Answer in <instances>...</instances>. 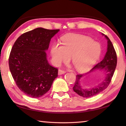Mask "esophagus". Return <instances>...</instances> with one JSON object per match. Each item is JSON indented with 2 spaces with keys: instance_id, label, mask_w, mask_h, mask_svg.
<instances>
[{
  "instance_id": "1",
  "label": "esophagus",
  "mask_w": 126,
  "mask_h": 126,
  "mask_svg": "<svg viewBox=\"0 0 126 126\" xmlns=\"http://www.w3.org/2000/svg\"><path fill=\"white\" fill-rule=\"evenodd\" d=\"M65 71L61 70V69H59V70H58V74L59 75H62V74H65Z\"/></svg>"
}]
</instances>
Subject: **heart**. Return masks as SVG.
I'll return each instance as SVG.
<instances>
[{
  "instance_id": "1",
  "label": "heart",
  "mask_w": 126,
  "mask_h": 126,
  "mask_svg": "<svg viewBox=\"0 0 126 126\" xmlns=\"http://www.w3.org/2000/svg\"><path fill=\"white\" fill-rule=\"evenodd\" d=\"M62 42L63 45L55 43L51 48L52 61L56 65L67 63L71 57L76 70L83 73L92 68L100 58L101 45L90 37L69 33L62 38Z\"/></svg>"
}]
</instances>
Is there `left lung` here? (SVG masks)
<instances>
[{"label": "left lung", "instance_id": "obj_1", "mask_svg": "<svg viewBox=\"0 0 126 126\" xmlns=\"http://www.w3.org/2000/svg\"><path fill=\"white\" fill-rule=\"evenodd\" d=\"M102 34L107 39V49L103 59L87 74L76 75V79L73 89L77 94L83 97H93L106 89L110 84L115 70L117 64V56L115 50L108 37L103 33ZM97 70L103 71L105 75V77L102 82L92 87H86L81 84L80 79L83 77Z\"/></svg>", "mask_w": 126, "mask_h": 126}]
</instances>
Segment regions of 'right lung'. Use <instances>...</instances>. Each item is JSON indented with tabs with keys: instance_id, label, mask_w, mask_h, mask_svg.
Returning <instances> with one entry per match:
<instances>
[{
	"instance_id": "1",
	"label": "right lung",
	"mask_w": 126,
	"mask_h": 126,
	"mask_svg": "<svg viewBox=\"0 0 126 126\" xmlns=\"http://www.w3.org/2000/svg\"><path fill=\"white\" fill-rule=\"evenodd\" d=\"M59 31L36 28L22 34L13 45L10 70L19 89L29 97L44 95L58 76V69L48 63L45 51Z\"/></svg>"
}]
</instances>
